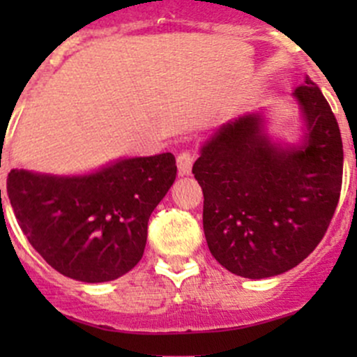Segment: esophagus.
<instances>
[{
	"label": "esophagus",
	"instance_id": "1",
	"mask_svg": "<svg viewBox=\"0 0 357 357\" xmlns=\"http://www.w3.org/2000/svg\"><path fill=\"white\" fill-rule=\"evenodd\" d=\"M193 167V155L190 152H181L178 155V171L181 176H188Z\"/></svg>",
	"mask_w": 357,
	"mask_h": 357
}]
</instances>
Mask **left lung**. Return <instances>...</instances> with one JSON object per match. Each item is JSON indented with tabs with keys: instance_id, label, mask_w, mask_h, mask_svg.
Segmentation results:
<instances>
[{
	"instance_id": "1",
	"label": "left lung",
	"mask_w": 357,
	"mask_h": 357,
	"mask_svg": "<svg viewBox=\"0 0 357 357\" xmlns=\"http://www.w3.org/2000/svg\"><path fill=\"white\" fill-rule=\"evenodd\" d=\"M294 98L305 126L301 145L273 143L255 112L215 129L193 164L208 250L243 278L282 275L304 261L325 236L340 197L337 119L309 77Z\"/></svg>"
}]
</instances>
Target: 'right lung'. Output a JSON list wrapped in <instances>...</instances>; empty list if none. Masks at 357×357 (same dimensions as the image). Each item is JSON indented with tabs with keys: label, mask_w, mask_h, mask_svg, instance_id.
I'll return each instance as SVG.
<instances>
[{
	"label": "right lung",
	"mask_w": 357,
	"mask_h": 357,
	"mask_svg": "<svg viewBox=\"0 0 357 357\" xmlns=\"http://www.w3.org/2000/svg\"><path fill=\"white\" fill-rule=\"evenodd\" d=\"M176 171L172 153L119 158L81 176L12 169L6 193L29 243L53 269L102 283L131 271L143 257L150 214Z\"/></svg>",
	"instance_id": "obj_1"
}]
</instances>
